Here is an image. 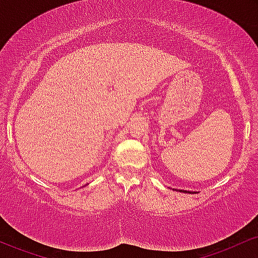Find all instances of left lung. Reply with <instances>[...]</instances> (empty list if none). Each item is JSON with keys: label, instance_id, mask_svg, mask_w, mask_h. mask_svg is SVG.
<instances>
[{"label": "left lung", "instance_id": "1", "mask_svg": "<svg viewBox=\"0 0 258 258\" xmlns=\"http://www.w3.org/2000/svg\"><path fill=\"white\" fill-rule=\"evenodd\" d=\"M183 192H187V190H183Z\"/></svg>", "mask_w": 258, "mask_h": 258}]
</instances>
